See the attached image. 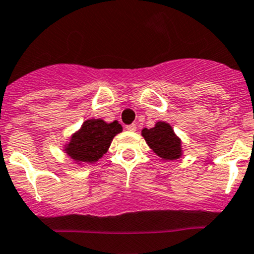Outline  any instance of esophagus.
Here are the masks:
<instances>
[{
  "label": "esophagus",
  "mask_w": 254,
  "mask_h": 254,
  "mask_svg": "<svg viewBox=\"0 0 254 254\" xmlns=\"http://www.w3.org/2000/svg\"><path fill=\"white\" fill-rule=\"evenodd\" d=\"M127 130H129V131H136V125L135 124L127 125Z\"/></svg>",
  "instance_id": "esophagus-1"
}]
</instances>
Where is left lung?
<instances>
[{
	"label": "left lung",
	"mask_w": 254,
	"mask_h": 254,
	"mask_svg": "<svg viewBox=\"0 0 254 254\" xmlns=\"http://www.w3.org/2000/svg\"><path fill=\"white\" fill-rule=\"evenodd\" d=\"M141 136L150 149L164 161H175L184 154L181 139L169 123L159 120L151 129L144 127L141 130Z\"/></svg>",
	"instance_id": "obj_1"
}]
</instances>
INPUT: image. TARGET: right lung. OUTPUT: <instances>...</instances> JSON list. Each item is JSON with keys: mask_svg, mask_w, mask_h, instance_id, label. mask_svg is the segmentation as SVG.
<instances>
[{"mask_svg": "<svg viewBox=\"0 0 254 254\" xmlns=\"http://www.w3.org/2000/svg\"><path fill=\"white\" fill-rule=\"evenodd\" d=\"M122 131L123 127L118 120L107 123L102 118L87 119L63 145V151L82 166L97 162L107 154L113 139Z\"/></svg>", "mask_w": 254, "mask_h": 254, "instance_id": "obj_1", "label": "right lung"}]
</instances>
